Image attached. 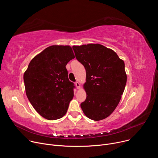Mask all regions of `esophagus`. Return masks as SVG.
Wrapping results in <instances>:
<instances>
[{"mask_svg": "<svg viewBox=\"0 0 158 158\" xmlns=\"http://www.w3.org/2000/svg\"><path fill=\"white\" fill-rule=\"evenodd\" d=\"M75 85H76L77 89H80L81 88V84H80V83L79 82H76L75 83Z\"/></svg>", "mask_w": 158, "mask_h": 158, "instance_id": "obj_1", "label": "esophagus"}]
</instances>
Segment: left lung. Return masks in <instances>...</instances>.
I'll return each instance as SVG.
<instances>
[{"instance_id": "8db88e82", "label": "left lung", "mask_w": 158, "mask_h": 158, "mask_svg": "<svg viewBox=\"0 0 158 158\" xmlns=\"http://www.w3.org/2000/svg\"><path fill=\"white\" fill-rule=\"evenodd\" d=\"M73 48L86 71L83 87L87 98L81 107L90 119H106L115 110L124 91L127 81L124 62L113 50L99 44Z\"/></svg>"}]
</instances>
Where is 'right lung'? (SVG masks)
<instances>
[{"label":"right lung","instance_id":"right-lung-1","mask_svg":"<svg viewBox=\"0 0 158 158\" xmlns=\"http://www.w3.org/2000/svg\"><path fill=\"white\" fill-rule=\"evenodd\" d=\"M74 57L70 46L54 45L36 55L24 74L27 97L45 119L56 120L66 114L74 86L65 65Z\"/></svg>","mask_w":158,"mask_h":158}]
</instances>
